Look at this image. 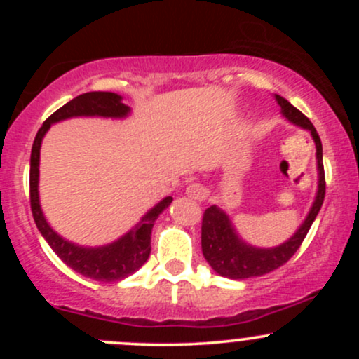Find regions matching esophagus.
I'll return each instance as SVG.
<instances>
[{
    "instance_id": "1",
    "label": "esophagus",
    "mask_w": 359,
    "mask_h": 359,
    "mask_svg": "<svg viewBox=\"0 0 359 359\" xmlns=\"http://www.w3.org/2000/svg\"><path fill=\"white\" fill-rule=\"evenodd\" d=\"M185 194H187L189 197H192V199H197V201H203L205 196H208V189L204 187L203 184H189L187 189H185Z\"/></svg>"
}]
</instances>
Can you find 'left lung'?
I'll list each match as a JSON object with an SVG mask.
<instances>
[{"instance_id": "1", "label": "left lung", "mask_w": 359, "mask_h": 359, "mask_svg": "<svg viewBox=\"0 0 359 359\" xmlns=\"http://www.w3.org/2000/svg\"><path fill=\"white\" fill-rule=\"evenodd\" d=\"M280 109H282L283 118L294 123L304 130L311 131L312 140L316 143V160H317V192L314 197L312 208L304 219L299 229L283 241L282 245L273 246V248H258V246L250 245L238 234L234 229L231 219L222 211L219 205H211L205 209L203 217V234H201V243H203V255L205 262L211 265V269L219 273L221 277L233 280H245L251 277H259V275L270 273L277 270L283 263L294 257L295 251L302 245L304 238L307 236L312 222L320 211V205L324 203L325 196V179H324V165H323V143H320L319 135H317L314 125L304 116L300 111L292 106L285 97L275 94Z\"/></svg>"}]
</instances>
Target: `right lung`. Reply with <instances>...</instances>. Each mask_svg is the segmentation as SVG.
Segmentation results:
<instances>
[{"instance_id":"right-lung-1","label":"right lung","mask_w":359,"mask_h":359,"mask_svg":"<svg viewBox=\"0 0 359 359\" xmlns=\"http://www.w3.org/2000/svg\"><path fill=\"white\" fill-rule=\"evenodd\" d=\"M131 113L130 106L123 102V97L116 93H86L74 97L67 104L59 108L52 116L45 119L42 128L36 133L34 147H32L30 156V205L32 214L39 231L42 233L45 241L55 251L57 257L77 273L84 277L100 280V282H118L130 277L138 269H142L143 263L150 257V240L151 228H154L156 217L160 216L170 205L172 197L168 196L160 201L140 219L133 228L116 241L102 246H81L76 243L65 240L59 233L50 228L45 219L42 205L39 197V175H40V147L45 133L48 131L53 123L64 121L71 118H113L123 119Z\"/></svg>"}]
</instances>
